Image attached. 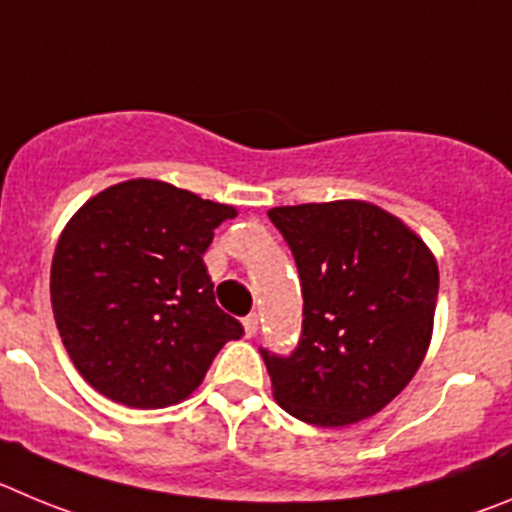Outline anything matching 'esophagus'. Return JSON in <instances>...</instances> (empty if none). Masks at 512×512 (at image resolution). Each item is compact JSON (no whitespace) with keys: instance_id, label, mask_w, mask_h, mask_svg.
Wrapping results in <instances>:
<instances>
[{"instance_id":"esophagus-1","label":"esophagus","mask_w":512,"mask_h":512,"mask_svg":"<svg viewBox=\"0 0 512 512\" xmlns=\"http://www.w3.org/2000/svg\"><path fill=\"white\" fill-rule=\"evenodd\" d=\"M257 329H260V316H257V313H250V316H245V334L252 339V336L257 334Z\"/></svg>"}]
</instances>
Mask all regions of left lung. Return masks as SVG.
Returning <instances> with one entry per match:
<instances>
[{
    "mask_svg": "<svg viewBox=\"0 0 512 512\" xmlns=\"http://www.w3.org/2000/svg\"><path fill=\"white\" fill-rule=\"evenodd\" d=\"M296 260L303 324L296 349L260 347L283 411L349 426L382 411L421 367L439 267L421 239L365 201L267 211Z\"/></svg>",
    "mask_w": 512,
    "mask_h": 512,
    "instance_id": "8db88e82",
    "label": "left lung"
}]
</instances>
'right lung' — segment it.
I'll use <instances>...</instances> for the list:
<instances>
[{"instance_id":"right-lung-1","label":"right lung","mask_w":512,"mask_h":512,"mask_svg":"<svg viewBox=\"0 0 512 512\" xmlns=\"http://www.w3.org/2000/svg\"><path fill=\"white\" fill-rule=\"evenodd\" d=\"M232 206L163 181H127L86 201L63 229L50 303L76 370L130 408H165L199 388L245 326L216 306L204 265Z\"/></svg>"}]
</instances>
